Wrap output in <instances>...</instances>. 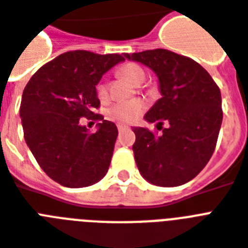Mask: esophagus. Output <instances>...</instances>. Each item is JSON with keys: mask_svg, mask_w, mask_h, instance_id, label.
Returning a JSON list of instances; mask_svg holds the SVG:
<instances>
[{"mask_svg": "<svg viewBox=\"0 0 248 248\" xmlns=\"http://www.w3.org/2000/svg\"><path fill=\"white\" fill-rule=\"evenodd\" d=\"M117 127H118V131L122 132V131H124V130H126V128H127V126H124V124H118Z\"/></svg>", "mask_w": 248, "mask_h": 248, "instance_id": "1", "label": "esophagus"}]
</instances>
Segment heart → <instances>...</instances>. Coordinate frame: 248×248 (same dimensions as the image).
<instances>
[{
	"instance_id": "obj_1",
	"label": "heart",
	"mask_w": 248,
	"mask_h": 248,
	"mask_svg": "<svg viewBox=\"0 0 248 248\" xmlns=\"http://www.w3.org/2000/svg\"><path fill=\"white\" fill-rule=\"evenodd\" d=\"M121 73L126 77L134 85H140L145 81L147 73L139 64L128 63L122 67ZM96 95L100 100H105L108 96V85L101 81L96 85ZM144 109L143 103L138 100L126 101V103H118L114 104L108 110V118L120 124H131L138 120V117L141 114Z\"/></svg>"
}]
</instances>
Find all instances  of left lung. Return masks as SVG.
Listing matches in <instances>:
<instances>
[{"label": "left lung", "mask_w": 248, "mask_h": 248, "mask_svg": "<svg viewBox=\"0 0 248 248\" xmlns=\"http://www.w3.org/2000/svg\"><path fill=\"white\" fill-rule=\"evenodd\" d=\"M124 58L151 68L162 95L144 116L162 134L132 128L136 166L151 184H185L203 170L215 151L223 121L220 89L202 65L165 48L124 54ZM163 123L169 124L167 129Z\"/></svg>", "instance_id": "left-lung-1"}]
</instances>
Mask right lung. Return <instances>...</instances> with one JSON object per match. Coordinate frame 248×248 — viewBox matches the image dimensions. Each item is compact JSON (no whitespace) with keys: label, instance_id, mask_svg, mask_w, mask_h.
<instances>
[{"label":"right lung","instance_id":"right-lung-1","mask_svg":"<svg viewBox=\"0 0 248 248\" xmlns=\"http://www.w3.org/2000/svg\"><path fill=\"white\" fill-rule=\"evenodd\" d=\"M124 60L120 54L64 52L42 65L25 86L20 104L25 143L41 169L63 186H89L108 172L118 130L93 113L100 107L96 85ZM82 116L102 121L96 133L79 124Z\"/></svg>","mask_w":248,"mask_h":248}]
</instances>
